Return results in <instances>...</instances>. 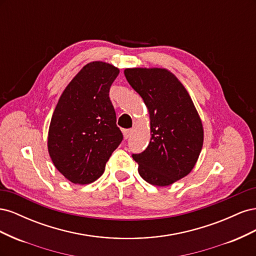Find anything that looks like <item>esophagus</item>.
I'll return each instance as SVG.
<instances>
[{
  "instance_id": "obj_1",
  "label": "esophagus",
  "mask_w": 256,
  "mask_h": 256,
  "mask_svg": "<svg viewBox=\"0 0 256 256\" xmlns=\"http://www.w3.org/2000/svg\"><path fill=\"white\" fill-rule=\"evenodd\" d=\"M122 134H124V138H130L131 134H132V130H131V129H125V130L122 131Z\"/></svg>"
}]
</instances>
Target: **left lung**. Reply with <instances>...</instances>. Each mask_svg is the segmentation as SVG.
<instances>
[{"instance_id": "obj_1", "label": "left lung", "mask_w": 256, "mask_h": 256, "mask_svg": "<svg viewBox=\"0 0 256 256\" xmlns=\"http://www.w3.org/2000/svg\"><path fill=\"white\" fill-rule=\"evenodd\" d=\"M128 83L150 114V141L132 154L138 174L148 184L166 187L187 176L196 164L204 129L188 90L166 68H126Z\"/></svg>"}]
</instances>
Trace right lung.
<instances>
[{
  "mask_svg": "<svg viewBox=\"0 0 256 256\" xmlns=\"http://www.w3.org/2000/svg\"><path fill=\"white\" fill-rule=\"evenodd\" d=\"M118 74L112 64L90 62L69 82L54 109L48 152L54 166L72 184L98 180L122 140L109 97Z\"/></svg>",
  "mask_w": 256,
  "mask_h": 256,
  "instance_id": "add662e5",
  "label": "right lung"
}]
</instances>
